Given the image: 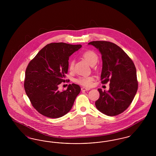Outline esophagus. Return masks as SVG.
<instances>
[{
    "mask_svg": "<svg viewBox=\"0 0 156 156\" xmlns=\"http://www.w3.org/2000/svg\"><path fill=\"white\" fill-rule=\"evenodd\" d=\"M90 88H87V87H82L81 90L82 91H85V90H90Z\"/></svg>",
    "mask_w": 156,
    "mask_h": 156,
    "instance_id": "obj_1",
    "label": "esophagus"
}]
</instances>
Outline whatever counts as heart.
Returning a JSON list of instances; mask_svg holds the SVG:
<instances>
[{
    "instance_id": "heart-1",
    "label": "heart",
    "mask_w": 156,
    "mask_h": 156,
    "mask_svg": "<svg viewBox=\"0 0 156 156\" xmlns=\"http://www.w3.org/2000/svg\"><path fill=\"white\" fill-rule=\"evenodd\" d=\"M82 57L85 59L90 66H93L97 64L98 61V56L97 54L92 51H87L83 52L82 54ZM74 61L72 60L70 61L69 64V70H73L74 68ZM94 80L92 76H82L77 80L76 82L80 84H81L84 86H90L92 84V82Z\"/></svg>"
}]
</instances>
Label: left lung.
Instances as JSON below:
<instances>
[{
  "label": "left lung",
  "instance_id": "obj_1",
  "mask_svg": "<svg viewBox=\"0 0 156 156\" xmlns=\"http://www.w3.org/2000/svg\"><path fill=\"white\" fill-rule=\"evenodd\" d=\"M88 45L94 46L102 55V83L110 81L109 90L98 89L100 97L95 106L106 115H118L129 106L137 92L138 82L135 66L126 52L114 43L94 41Z\"/></svg>",
  "mask_w": 156,
  "mask_h": 156
}]
</instances>
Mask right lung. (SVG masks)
<instances>
[{
  "mask_svg": "<svg viewBox=\"0 0 156 156\" xmlns=\"http://www.w3.org/2000/svg\"><path fill=\"white\" fill-rule=\"evenodd\" d=\"M81 45L54 43L45 45L32 59L26 70L24 89L33 106L41 115L58 118L71 109L81 88L69 84L60 91L58 85L65 81L69 57Z\"/></svg>",
  "mask_w": 156,
  "mask_h": 156,
  "instance_id": "right-lung-1",
  "label": "right lung"
}]
</instances>
